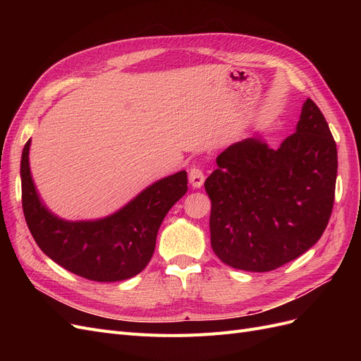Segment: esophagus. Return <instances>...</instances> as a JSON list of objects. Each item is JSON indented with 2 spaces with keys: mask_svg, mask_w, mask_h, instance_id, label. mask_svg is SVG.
Returning a JSON list of instances; mask_svg holds the SVG:
<instances>
[{
  "mask_svg": "<svg viewBox=\"0 0 361 361\" xmlns=\"http://www.w3.org/2000/svg\"><path fill=\"white\" fill-rule=\"evenodd\" d=\"M188 179H190V183H191L192 188H202V185L204 182V173L200 167L194 166V167L190 169Z\"/></svg>",
  "mask_w": 361,
  "mask_h": 361,
  "instance_id": "obj_1",
  "label": "esophagus"
}]
</instances>
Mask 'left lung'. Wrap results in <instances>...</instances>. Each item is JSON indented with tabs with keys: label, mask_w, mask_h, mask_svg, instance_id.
I'll return each instance as SVG.
<instances>
[{
	"label": "left lung",
	"mask_w": 361,
	"mask_h": 361,
	"mask_svg": "<svg viewBox=\"0 0 361 361\" xmlns=\"http://www.w3.org/2000/svg\"><path fill=\"white\" fill-rule=\"evenodd\" d=\"M204 182L211 245L226 265L272 271L319 241L334 203L337 149L312 99L279 149L255 138L228 146Z\"/></svg>",
	"instance_id": "left-lung-1"
}]
</instances>
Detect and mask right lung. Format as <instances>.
Masks as SVG:
<instances>
[{"instance_id": "1", "label": "right lung", "mask_w": 361, "mask_h": 361, "mask_svg": "<svg viewBox=\"0 0 361 361\" xmlns=\"http://www.w3.org/2000/svg\"><path fill=\"white\" fill-rule=\"evenodd\" d=\"M31 140L23 150L20 183L25 221L39 248L56 264L93 281H120L143 271L155 251L164 216L187 192V171L162 178L111 215L69 221L48 209L30 170Z\"/></svg>"}]
</instances>
